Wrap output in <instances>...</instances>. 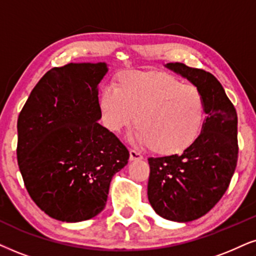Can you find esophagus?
I'll list each match as a JSON object with an SVG mask.
<instances>
[{
  "instance_id": "1",
  "label": "esophagus",
  "mask_w": 256,
  "mask_h": 256,
  "mask_svg": "<svg viewBox=\"0 0 256 256\" xmlns=\"http://www.w3.org/2000/svg\"><path fill=\"white\" fill-rule=\"evenodd\" d=\"M143 160V156L134 150H130V160Z\"/></svg>"
}]
</instances>
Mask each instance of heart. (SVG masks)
<instances>
[{
    "instance_id": "1",
    "label": "heart",
    "mask_w": 256,
    "mask_h": 256,
    "mask_svg": "<svg viewBox=\"0 0 256 256\" xmlns=\"http://www.w3.org/2000/svg\"><path fill=\"white\" fill-rule=\"evenodd\" d=\"M102 122L118 134L134 122L131 138L160 156H174L195 143L206 117L204 99L197 87L163 72H125L114 88L99 96Z\"/></svg>"
}]
</instances>
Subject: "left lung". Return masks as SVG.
<instances>
[{
  "label": "left lung",
  "instance_id": "8db88e82",
  "mask_svg": "<svg viewBox=\"0 0 256 256\" xmlns=\"http://www.w3.org/2000/svg\"><path fill=\"white\" fill-rule=\"evenodd\" d=\"M204 99L206 118L197 140L180 154L148 158V202L163 218L190 222L206 215L228 189L238 163V114L212 73L170 62Z\"/></svg>",
  "mask_w": 256,
  "mask_h": 256
}]
</instances>
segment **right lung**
<instances>
[{"mask_svg": "<svg viewBox=\"0 0 256 256\" xmlns=\"http://www.w3.org/2000/svg\"><path fill=\"white\" fill-rule=\"evenodd\" d=\"M105 62L68 64L44 74L18 119V162L32 200L62 222L102 212L112 177L130 157L99 124L98 85Z\"/></svg>", "mask_w": 256, "mask_h": 256, "instance_id": "1", "label": "right lung"}]
</instances>
